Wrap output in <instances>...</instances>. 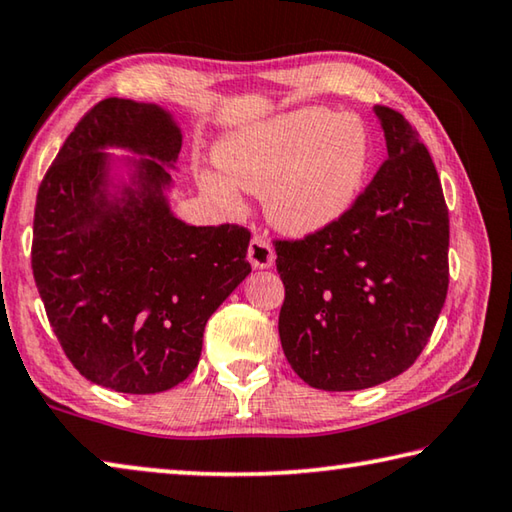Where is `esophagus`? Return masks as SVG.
<instances>
[{"label":"esophagus","instance_id":"esophagus-1","mask_svg":"<svg viewBox=\"0 0 512 512\" xmlns=\"http://www.w3.org/2000/svg\"><path fill=\"white\" fill-rule=\"evenodd\" d=\"M247 258H249V263L256 267V270H265V267L274 265L276 256H274V249H272L270 242H267L261 236H256V238H251V242H249Z\"/></svg>","mask_w":512,"mask_h":512}]
</instances>
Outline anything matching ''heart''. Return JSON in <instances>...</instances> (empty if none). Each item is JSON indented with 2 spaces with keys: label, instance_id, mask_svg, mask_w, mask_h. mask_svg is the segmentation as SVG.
Returning a JSON list of instances; mask_svg holds the SVG:
<instances>
[{
  "label": "heart",
  "instance_id": "heart-1",
  "mask_svg": "<svg viewBox=\"0 0 512 512\" xmlns=\"http://www.w3.org/2000/svg\"><path fill=\"white\" fill-rule=\"evenodd\" d=\"M224 177L204 188L240 208L236 188L263 195L265 215L290 236H311L338 222L363 188L370 133L356 115L301 108L226 138L215 152Z\"/></svg>",
  "mask_w": 512,
  "mask_h": 512
}]
</instances>
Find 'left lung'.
<instances>
[{
  "label": "left lung",
  "mask_w": 512,
  "mask_h": 512,
  "mask_svg": "<svg viewBox=\"0 0 512 512\" xmlns=\"http://www.w3.org/2000/svg\"><path fill=\"white\" fill-rule=\"evenodd\" d=\"M374 113L388 161L370 186L338 222L274 242L283 354L317 390H365L406 372L447 299L449 211L433 158L395 108Z\"/></svg>",
  "instance_id": "obj_1"
}]
</instances>
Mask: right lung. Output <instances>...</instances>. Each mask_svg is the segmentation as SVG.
<instances>
[{
  "label": "right lung",
  "instance_id": "add662e5",
  "mask_svg": "<svg viewBox=\"0 0 512 512\" xmlns=\"http://www.w3.org/2000/svg\"><path fill=\"white\" fill-rule=\"evenodd\" d=\"M129 159L115 187L110 155ZM181 129L165 108L108 97L63 142L38 188L31 267L58 342L88 381L154 395L195 370L204 326L251 272L245 226H190L165 190ZM116 192H112V188Z\"/></svg>",
  "mask_w": 512,
  "mask_h": 512
}]
</instances>
